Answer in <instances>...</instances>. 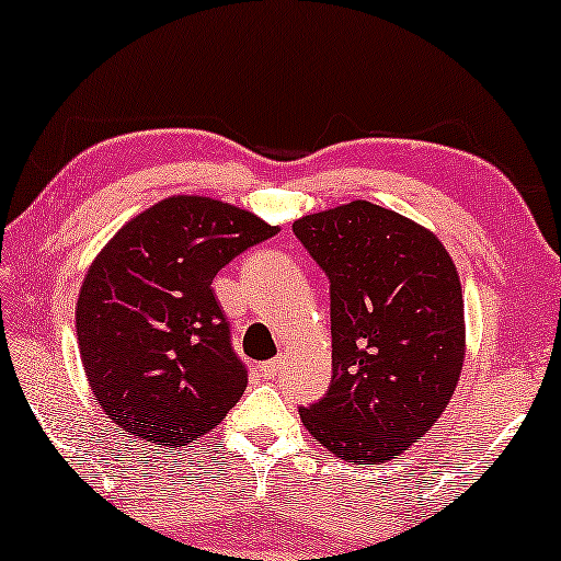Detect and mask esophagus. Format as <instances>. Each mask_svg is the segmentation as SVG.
<instances>
[{
	"instance_id": "34e87169",
	"label": "esophagus",
	"mask_w": 561,
	"mask_h": 561,
	"mask_svg": "<svg viewBox=\"0 0 561 561\" xmlns=\"http://www.w3.org/2000/svg\"><path fill=\"white\" fill-rule=\"evenodd\" d=\"M278 370H280V359H267V363L260 365V375H263L265 380L275 378V373H278Z\"/></svg>"
}]
</instances>
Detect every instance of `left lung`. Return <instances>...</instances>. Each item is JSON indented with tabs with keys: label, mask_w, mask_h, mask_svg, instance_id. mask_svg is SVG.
<instances>
[{
	"label": "left lung",
	"mask_w": 561,
	"mask_h": 561,
	"mask_svg": "<svg viewBox=\"0 0 561 561\" xmlns=\"http://www.w3.org/2000/svg\"><path fill=\"white\" fill-rule=\"evenodd\" d=\"M332 294V386L304 426L347 462H388L436 424L465 363V301L439 237L370 202L294 221Z\"/></svg>",
	"instance_id": "left-lung-1"
}]
</instances>
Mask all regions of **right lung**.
<instances>
[{
    "instance_id": "1",
    "label": "right lung",
    "mask_w": 561,
    "mask_h": 561,
    "mask_svg": "<svg viewBox=\"0 0 561 561\" xmlns=\"http://www.w3.org/2000/svg\"><path fill=\"white\" fill-rule=\"evenodd\" d=\"M278 234L240 206L171 196L106 242L76 304L91 393L122 432L186 447L221 424L248 388L211 280Z\"/></svg>"
}]
</instances>
